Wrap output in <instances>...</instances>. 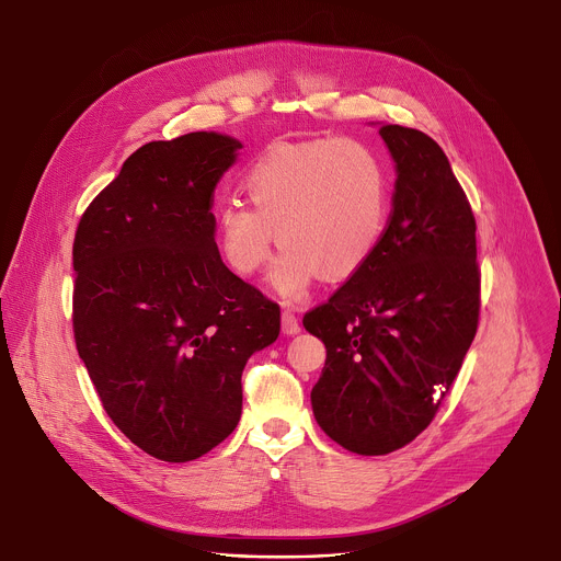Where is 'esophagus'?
Returning <instances> with one entry per match:
<instances>
[{
  "instance_id": "1",
  "label": "esophagus",
  "mask_w": 561,
  "mask_h": 561,
  "mask_svg": "<svg viewBox=\"0 0 561 561\" xmlns=\"http://www.w3.org/2000/svg\"><path fill=\"white\" fill-rule=\"evenodd\" d=\"M299 331H301V327H299V322H297L295 312L282 310V333H284V335H297Z\"/></svg>"
}]
</instances>
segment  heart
<instances>
[{"label":"heart","mask_w":561,"mask_h":561,"mask_svg":"<svg viewBox=\"0 0 561 561\" xmlns=\"http://www.w3.org/2000/svg\"><path fill=\"white\" fill-rule=\"evenodd\" d=\"M242 186L254 208L239 202L217 208L219 253L237 275L251 277L277 239L284 249L268 282L286 301L306 297L322 273L331 282L357 275L388 228V171L355 139L277 144L247 167Z\"/></svg>","instance_id":"b5f03b06"}]
</instances>
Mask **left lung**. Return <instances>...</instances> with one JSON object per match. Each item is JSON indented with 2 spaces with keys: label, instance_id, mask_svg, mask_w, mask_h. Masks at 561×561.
<instances>
[{
  "label": "left lung",
  "instance_id": "obj_1",
  "mask_svg": "<svg viewBox=\"0 0 561 561\" xmlns=\"http://www.w3.org/2000/svg\"><path fill=\"white\" fill-rule=\"evenodd\" d=\"M379 135L397 175L386 234L366 268L304 314L327 346L312 415L357 455L392 453L433 422L479 319L474 217L448 157L415 128Z\"/></svg>",
  "mask_w": 561,
  "mask_h": 561
}]
</instances>
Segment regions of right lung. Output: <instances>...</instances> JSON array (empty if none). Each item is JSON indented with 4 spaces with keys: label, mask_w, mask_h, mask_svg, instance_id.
<instances>
[{
    "label": "right lung",
    "mask_w": 561,
    "mask_h": 561,
    "mask_svg": "<svg viewBox=\"0 0 561 561\" xmlns=\"http://www.w3.org/2000/svg\"><path fill=\"white\" fill-rule=\"evenodd\" d=\"M239 148L213 130L144 144L75 232L77 353L115 426L162 461L234 431L242 370L279 335V306L215 244L213 193Z\"/></svg>",
    "instance_id": "1"
}]
</instances>
